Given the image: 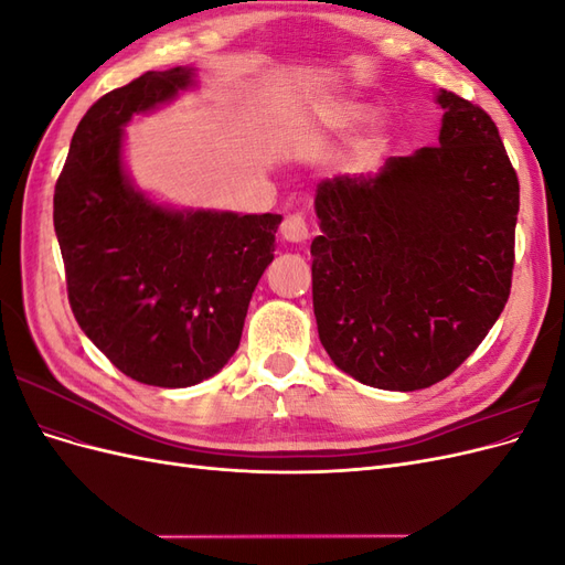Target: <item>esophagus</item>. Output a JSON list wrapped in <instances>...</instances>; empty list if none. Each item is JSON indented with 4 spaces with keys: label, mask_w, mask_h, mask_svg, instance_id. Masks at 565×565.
Wrapping results in <instances>:
<instances>
[{
    "label": "esophagus",
    "mask_w": 565,
    "mask_h": 565,
    "mask_svg": "<svg viewBox=\"0 0 565 565\" xmlns=\"http://www.w3.org/2000/svg\"><path fill=\"white\" fill-rule=\"evenodd\" d=\"M280 233H282L285 241H289V243L309 241V224H306V216L303 214H287L282 218Z\"/></svg>",
    "instance_id": "obj_1"
}]
</instances>
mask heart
<instances>
[{
  "label": "heart",
  "mask_w": 565,
  "mask_h": 565,
  "mask_svg": "<svg viewBox=\"0 0 565 565\" xmlns=\"http://www.w3.org/2000/svg\"><path fill=\"white\" fill-rule=\"evenodd\" d=\"M370 110L363 104H328L316 113V127L320 131L344 134L361 127L367 119Z\"/></svg>",
  "instance_id": "heart-1"
}]
</instances>
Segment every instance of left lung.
Masks as SVG:
<instances>
[{"label":"left lung","mask_w":565,"mask_h":565,"mask_svg":"<svg viewBox=\"0 0 565 565\" xmlns=\"http://www.w3.org/2000/svg\"><path fill=\"white\" fill-rule=\"evenodd\" d=\"M438 146L316 191L313 313L353 380L426 388L486 339L511 289L519 177L492 117L440 92Z\"/></svg>","instance_id":"left-lung-1"}]
</instances>
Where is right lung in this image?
I'll return each mask as SVG.
<instances>
[{
  "instance_id": "obj_1",
  "label": "right lung",
  "mask_w": 565,
  "mask_h": 565,
  "mask_svg": "<svg viewBox=\"0 0 565 565\" xmlns=\"http://www.w3.org/2000/svg\"><path fill=\"white\" fill-rule=\"evenodd\" d=\"M193 82L143 73L79 119L54 191L67 301L82 332L127 377L193 386L228 363L273 262L280 214L172 212L134 191L119 148L131 115Z\"/></svg>"
}]
</instances>
